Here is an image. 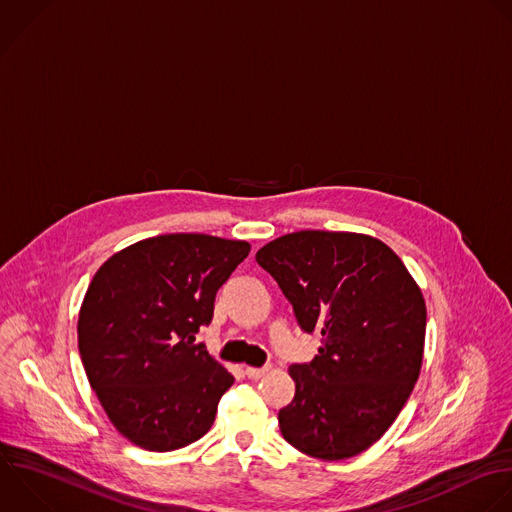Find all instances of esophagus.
Here are the masks:
<instances>
[{
	"instance_id": "1",
	"label": "esophagus",
	"mask_w": 512,
	"mask_h": 512,
	"mask_svg": "<svg viewBox=\"0 0 512 512\" xmlns=\"http://www.w3.org/2000/svg\"><path fill=\"white\" fill-rule=\"evenodd\" d=\"M269 370H271L269 366H263V368H251V366H249V368L245 370V374H247L251 380H261L265 374H269Z\"/></svg>"
}]
</instances>
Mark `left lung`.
I'll list each match as a JSON object with an SVG mask.
<instances>
[{"mask_svg":"<svg viewBox=\"0 0 512 512\" xmlns=\"http://www.w3.org/2000/svg\"><path fill=\"white\" fill-rule=\"evenodd\" d=\"M305 331L323 346L293 364L295 396L279 410L283 438L321 460H346L394 424L420 376L426 303L402 259L380 239L297 231L255 255Z\"/></svg>","mask_w":512,"mask_h":512,"instance_id":"1","label":"left lung"}]
</instances>
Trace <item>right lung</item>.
Segmentation results:
<instances>
[{
    "label": "right lung",
    "mask_w": 512,
    "mask_h": 512,
    "mask_svg": "<svg viewBox=\"0 0 512 512\" xmlns=\"http://www.w3.org/2000/svg\"><path fill=\"white\" fill-rule=\"evenodd\" d=\"M247 241L173 233L138 241L96 271L78 315V350L114 428L150 452L205 436L235 378L203 344L215 295Z\"/></svg>",
    "instance_id": "1"
}]
</instances>
